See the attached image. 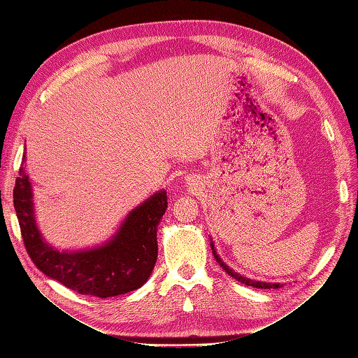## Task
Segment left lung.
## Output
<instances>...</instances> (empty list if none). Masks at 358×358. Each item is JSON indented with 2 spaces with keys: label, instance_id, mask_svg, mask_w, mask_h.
<instances>
[{
  "label": "left lung",
  "instance_id": "1",
  "mask_svg": "<svg viewBox=\"0 0 358 358\" xmlns=\"http://www.w3.org/2000/svg\"><path fill=\"white\" fill-rule=\"evenodd\" d=\"M210 246H212V252H213V257H215L216 262L220 263V266L225 270L227 273H229L231 278H234L236 280H239V282H242V284H245V285H249V287H254V288H264V289H268V288H280V285H282V284H272V282H259V280H252V279H249V278L241 276L239 273H236L233 268H230L229 266H227V264L222 262V259L220 258L218 252L215 251L213 242H210Z\"/></svg>",
  "mask_w": 358,
  "mask_h": 358
}]
</instances>
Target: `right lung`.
<instances>
[{
  "instance_id": "right-lung-1",
  "label": "right lung",
  "mask_w": 358,
  "mask_h": 358,
  "mask_svg": "<svg viewBox=\"0 0 358 358\" xmlns=\"http://www.w3.org/2000/svg\"><path fill=\"white\" fill-rule=\"evenodd\" d=\"M13 204L32 263L79 294L101 299L125 294L142 287L152 273L158 257L157 227L167 209L164 189L129 212L109 242L82 251H59L43 239L25 167L19 169Z\"/></svg>"
}]
</instances>
